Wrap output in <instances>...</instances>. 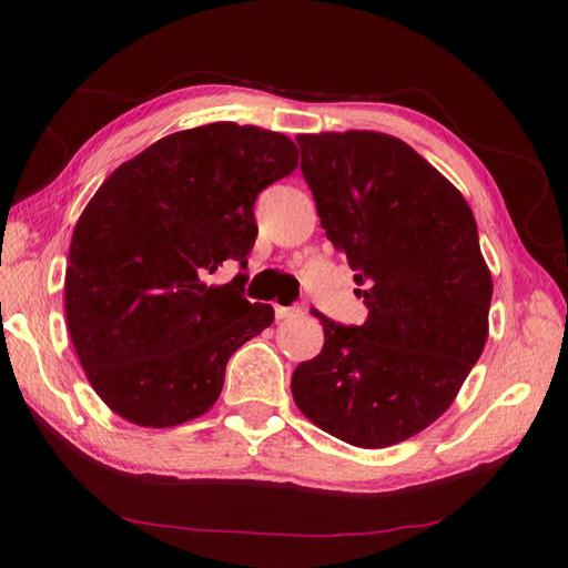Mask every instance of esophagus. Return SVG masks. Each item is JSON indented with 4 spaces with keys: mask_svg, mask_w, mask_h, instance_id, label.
Masks as SVG:
<instances>
[{
    "mask_svg": "<svg viewBox=\"0 0 568 568\" xmlns=\"http://www.w3.org/2000/svg\"><path fill=\"white\" fill-rule=\"evenodd\" d=\"M300 307H283V305H275V317L277 320H293V317H300Z\"/></svg>",
    "mask_w": 568,
    "mask_h": 568,
    "instance_id": "obj_1",
    "label": "esophagus"
}]
</instances>
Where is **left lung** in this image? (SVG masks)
Instances as JSON below:
<instances>
[{
    "label": "left lung",
    "mask_w": 568,
    "mask_h": 568,
    "mask_svg": "<svg viewBox=\"0 0 568 568\" xmlns=\"http://www.w3.org/2000/svg\"><path fill=\"white\" fill-rule=\"evenodd\" d=\"M322 229L368 317L312 310L322 352L293 373L295 405L332 437L381 449L442 417L484 354L493 295L474 212L437 168L381 131L300 134Z\"/></svg>",
    "instance_id": "obj_1"
}]
</instances>
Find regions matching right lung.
Segmentation results:
<instances>
[{
  "label": "right lung",
  "instance_id": "1",
  "mask_svg": "<svg viewBox=\"0 0 568 568\" xmlns=\"http://www.w3.org/2000/svg\"><path fill=\"white\" fill-rule=\"evenodd\" d=\"M297 168L285 134L216 122L155 141L104 180L72 232L65 317L88 381L139 427L207 413L226 361L271 327L236 275L207 285L224 261L246 265L258 192Z\"/></svg>",
  "mask_w": 568,
  "mask_h": 568
}]
</instances>
